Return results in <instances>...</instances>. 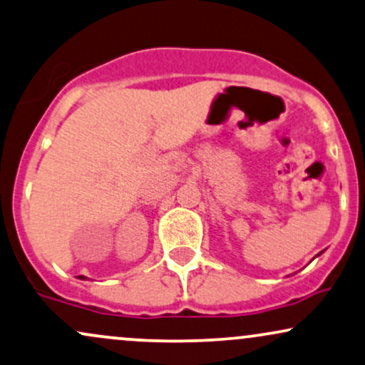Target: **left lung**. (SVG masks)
<instances>
[{
	"mask_svg": "<svg viewBox=\"0 0 365 365\" xmlns=\"http://www.w3.org/2000/svg\"><path fill=\"white\" fill-rule=\"evenodd\" d=\"M320 254H322V252H320ZM320 254H318V255H320Z\"/></svg>",
	"mask_w": 365,
	"mask_h": 365,
	"instance_id": "8db88e82",
	"label": "left lung"
}]
</instances>
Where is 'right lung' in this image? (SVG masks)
I'll use <instances>...</instances> for the list:
<instances>
[{
  "instance_id": "1",
  "label": "right lung",
  "mask_w": 365,
  "mask_h": 365,
  "mask_svg": "<svg viewBox=\"0 0 365 365\" xmlns=\"http://www.w3.org/2000/svg\"><path fill=\"white\" fill-rule=\"evenodd\" d=\"M79 279H83V281H84V279H86V277H84V276H79Z\"/></svg>"
}]
</instances>
